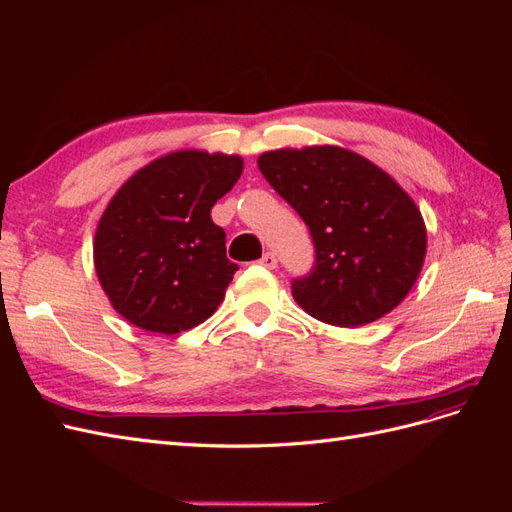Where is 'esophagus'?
<instances>
[{"mask_svg": "<svg viewBox=\"0 0 512 512\" xmlns=\"http://www.w3.org/2000/svg\"><path fill=\"white\" fill-rule=\"evenodd\" d=\"M260 265L265 267V269H275L277 267V258H275V254H271V252H267L265 256L260 258Z\"/></svg>", "mask_w": 512, "mask_h": 512, "instance_id": "esophagus-1", "label": "esophagus"}]
</instances>
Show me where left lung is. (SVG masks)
<instances>
[{
	"instance_id": "1",
	"label": "left lung",
	"mask_w": 512,
	"mask_h": 512,
	"mask_svg": "<svg viewBox=\"0 0 512 512\" xmlns=\"http://www.w3.org/2000/svg\"><path fill=\"white\" fill-rule=\"evenodd\" d=\"M258 168L312 232L316 267L292 284L309 316L354 329L408 297L423 271L427 228L386 170L337 145L265 151Z\"/></svg>"
}]
</instances>
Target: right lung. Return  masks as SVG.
<instances>
[{"label":"right lung","instance_id":"1","mask_svg":"<svg viewBox=\"0 0 512 512\" xmlns=\"http://www.w3.org/2000/svg\"><path fill=\"white\" fill-rule=\"evenodd\" d=\"M243 173L237 153L179 149L123 181L100 215L94 267L115 312L134 327L177 335L205 322L239 269L211 220Z\"/></svg>","mask_w":512,"mask_h":512}]
</instances>
